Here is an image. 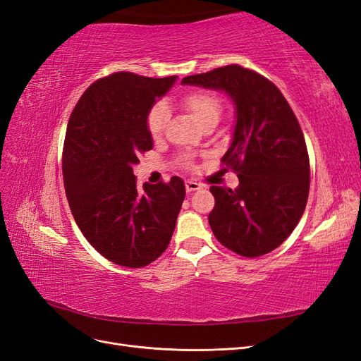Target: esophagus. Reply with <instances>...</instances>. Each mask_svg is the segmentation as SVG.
Instances as JSON below:
<instances>
[{
	"mask_svg": "<svg viewBox=\"0 0 361 361\" xmlns=\"http://www.w3.org/2000/svg\"><path fill=\"white\" fill-rule=\"evenodd\" d=\"M185 188H187V192H194L197 190H202L203 185L195 180H185Z\"/></svg>",
	"mask_w": 361,
	"mask_h": 361,
	"instance_id": "1",
	"label": "esophagus"
}]
</instances>
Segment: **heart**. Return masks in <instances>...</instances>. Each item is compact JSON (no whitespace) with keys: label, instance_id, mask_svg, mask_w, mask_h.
<instances>
[{"label":"heart","instance_id":"heart-1","mask_svg":"<svg viewBox=\"0 0 361 361\" xmlns=\"http://www.w3.org/2000/svg\"><path fill=\"white\" fill-rule=\"evenodd\" d=\"M183 110H187L192 118L202 128L207 123H218L223 111V102L220 96L209 90H195L190 92L182 97L180 101ZM169 122V106L164 102H158L150 108L146 118V126L150 137L158 140Z\"/></svg>","mask_w":361,"mask_h":361}]
</instances>
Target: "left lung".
Returning a JSON list of instances; mask_svg holds the SVG:
<instances>
[{"label": "left lung", "instance_id": "obj_1", "mask_svg": "<svg viewBox=\"0 0 361 361\" xmlns=\"http://www.w3.org/2000/svg\"><path fill=\"white\" fill-rule=\"evenodd\" d=\"M182 84L221 90L235 105L232 143L221 162L238 173L236 190L212 187L209 226L244 257L264 256L297 227L310 187L302 130L285 96L265 76L231 64L191 75Z\"/></svg>", "mask_w": 361, "mask_h": 361}]
</instances>
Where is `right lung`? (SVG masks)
<instances>
[{"mask_svg": "<svg viewBox=\"0 0 361 361\" xmlns=\"http://www.w3.org/2000/svg\"><path fill=\"white\" fill-rule=\"evenodd\" d=\"M176 78L113 73L84 92L69 118L63 180L72 215L87 241L120 267H146L166 251L185 199L178 176L143 190L134 176L140 154L154 147L147 114Z\"/></svg>", "mask_w": 361, "mask_h": 361, "instance_id": "obj_1", "label": "right lung"}]
</instances>
